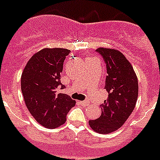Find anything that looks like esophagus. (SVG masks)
Masks as SVG:
<instances>
[{
  "instance_id": "34e87169",
  "label": "esophagus",
  "mask_w": 160,
  "mask_h": 160,
  "mask_svg": "<svg viewBox=\"0 0 160 160\" xmlns=\"http://www.w3.org/2000/svg\"><path fill=\"white\" fill-rule=\"evenodd\" d=\"M79 104L80 105H83V106H87L89 104V102L88 101H79Z\"/></svg>"
}]
</instances>
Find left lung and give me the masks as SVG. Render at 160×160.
I'll return each instance as SVG.
<instances>
[{
  "mask_svg": "<svg viewBox=\"0 0 160 160\" xmlns=\"http://www.w3.org/2000/svg\"><path fill=\"white\" fill-rule=\"evenodd\" d=\"M97 51L106 63L108 75L104 88L109 93L101 105V116L89 121L91 128L99 134L118 130L134 111L138 98V79L131 63L115 49L98 48Z\"/></svg>",
  "mask_w": 160,
  "mask_h": 160,
  "instance_id": "8db88e82",
  "label": "left lung"
}]
</instances>
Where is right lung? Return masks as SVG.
<instances>
[{
	"label": "right lung",
	"instance_id": "add662e5",
	"mask_svg": "<svg viewBox=\"0 0 160 160\" xmlns=\"http://www.w3.org/2000/svg\"><path fill=\"white\" fill-rule=\"evenodd\" d=\"M69 49L44 48L33 55L21 74V91L26 107L35 120L48 128L65 123L66 116L76 101L56 92L61 83L63 62ZM61 87V88H62Z\"/></svg>",
	"mask_w": 160,
	"mask_h": 160
}]
</instances>
